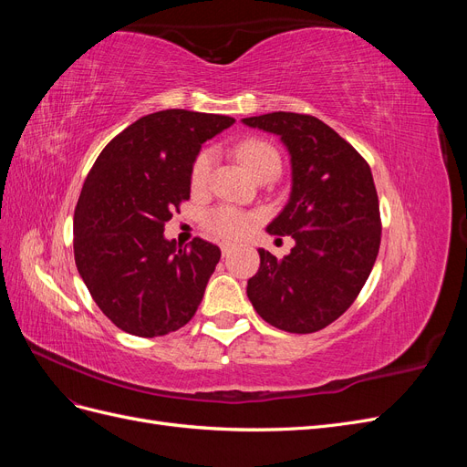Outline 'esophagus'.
<instances>
[{"label":"esophagus","mask_w":467,"mask_h":467,"mask_svg":"<svg viewBox=\"0 0 467 467\" xmlns=\"http://www.w3.org/2000/svg\"><path fill=\"white\" fill-rule=\"evenodd\" d=\"M232 251H234V245H232V244H222V255H223V257H228Z\"/></svg>","instance_id":"1"}]
</instances>
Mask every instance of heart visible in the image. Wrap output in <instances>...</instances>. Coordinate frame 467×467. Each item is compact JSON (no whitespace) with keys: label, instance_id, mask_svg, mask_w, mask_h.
<instances>
[{"label":"heart","instance_id":"b5f03b06","mask_svg":"<svg viewBox=\"0 0 467 467\" xmlns=\"http://www.w3.org/2000/svg\"><path fill=\"white\" fill-rule=\"evenodd\" d=\"M237 158L244 161V165L249 169L253 177H261L265 173H278L280 171V151L275 144L268 142L265 138H245L235 146ZM212 165H214V153L210 150H202L196 155L191 165V187L192 191L206 189ZM259 222V216L255 212L244 210L222 204L206 212L204 225L210 234L222 239H239L245 235L253 225Z\"/></svg>","mask_w":467,"mask_h":467}]
</instances>
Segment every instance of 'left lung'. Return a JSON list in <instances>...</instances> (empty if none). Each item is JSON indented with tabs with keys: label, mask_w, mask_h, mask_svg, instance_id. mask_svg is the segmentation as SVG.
<instances>
[{
	"label": "left lung",
	"mask_w": 467,
	"mask_h": 467,
	"mask_svg": "<svg viewBox=\"0 0 467 467\" xmlns=\"http://www.w3.org/2000/svg\"><path fill=\"white\" fill-rule=\"evenodd\" d=\"M244 122L278 134L292 155L290 201L266 230L296 242L285 259L259 249L247 296L276 329L316 333L357 300L378 257L381 218L370 165L312 115L278 110Z\"/></svg>",
	"instance_id": "8db88e82"
}]
</instances>
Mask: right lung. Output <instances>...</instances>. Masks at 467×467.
<instances>
[{"instance_id":"right-lung-1","label":"right lung","mask_w":467,"mask_h":467,"mask_svg":"<svg viewBox=\"0 0 467 467\" xmlns=\"http://www.w3.org/2000/svg\"><path fill=\"white\" fill-rule=\"evenodd\" d=\"M232 117L167 109L138 119L99 153L74 214V257L99 309L119 329L160 337L187 325L220 261L194 237L181 247L165 222L191 199L201 144Z\"/></svg>"}]
</instances>
